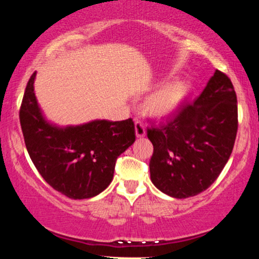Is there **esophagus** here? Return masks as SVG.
<instances>
[{"label":"esophagus","instance_id":"34e87169","mask_svg":"<svg viewBox=\"0 0 259 259\" xmlns=\"http://www.w3.org/2000/svg\"><path fill=\"white\" fill-rule=\"evenodd\" d=\"M135 132L137 137L146 136V125H144L143 120H141L139 118L135 119Z\"/></svg>","mask_w":259,"mask_h":259}]
</instances>
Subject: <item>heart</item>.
Segmentation results:
<instances>
[{
    "label": "heart",
    "instance_id": "1",
    "mask_svg": "<svg viewBox=\"0 0 259 259\" xmlns=\"http://www.w3.org/2000/svg\"><path fill=\"white\" fill-rule=\"evenodd\" d=\"M187 94V84L184 81L168 82L148 98L147 111L150 115L167 116L178 109Z\"/></svg>",
    "mask_w": 259,
    "mask_h": 259
}]
</instances>
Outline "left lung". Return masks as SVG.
<instances>
[{
  "mask_svg": "<svg viewBox=\"0 0 259 259\" xmlns=\"http://www.w3.org/2000/svg\"><path fill=\"white\" fill-rule=\"evenodd\" d=\"M237 130L236 91L231 79L217 70L194 102L181 105L164 124L147 129L154 146L153 184L178 199L204 192L229 161Z\"/></svg>",
  "mask_w": 259,
  "mask_h": 259,
  "instance_id": "8db88e82",
  "label": "left lung"
}]
</instances>
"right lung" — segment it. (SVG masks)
Segmentation results:
<instances>
[{
  "mask_svg": "<svg viewBox=\"0 0 259 259\" xmlns=\"http://www.w3.org/2000/svg\"><path fill=\"white\" fill-rule=\"evenodd\" d=\"M34 78L35 72L27 82L19 113L34 165L48 185L68 198L99 194L112 180L117 157L135 142L134 120H95L65 129L51 125L37 106Z\"/></svg>",
  "mask_w": 259,
  "mask_h": 259,
  "instance_id": "obj_1",
  "label": "right lung"
}]
</instances>
